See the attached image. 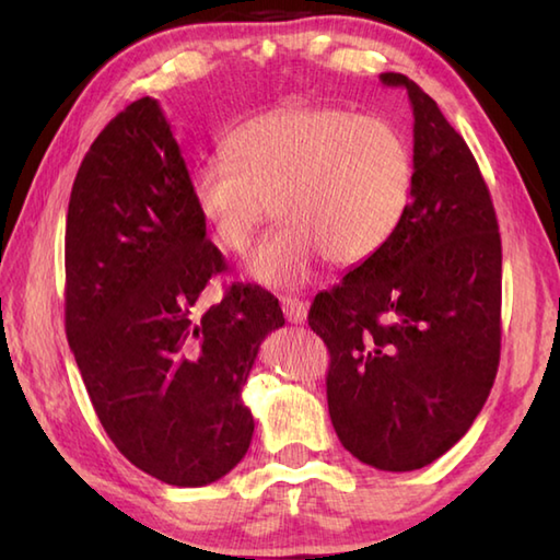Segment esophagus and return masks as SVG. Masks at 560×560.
<instances>
[{"instance_id": "esophagus-1", "label": "esophagus", "mask_w": 560, "mask_h": 560, "mask_svg": "<svg viewBox=\"0 0 560 560\" xmlns=\"http://www.w3.org/2000/svg\"><path fill=\"white\" fill-rule=\"evenodd\" d=\"M281 307H283V315H287V319H289L291 325L305 323L307 305L301 299H291V295H287V299H281Z\"/></svg>"}]
</instances>
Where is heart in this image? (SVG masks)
<instances>
[{"label": "heart", "mask_w": 560, "mask_h": 560, "mask_svg": "<svg viewBox=\"0 0 560 560\" xmlns=\"http://www.w3.org/2000/svg\"><path fill=\"white\" fill-rule=\"evenodd\" d=\"M229 156L189 175V197L213 243L243 257L271 201L283 221L255 249L247 273L265 287H299L323 257L363 265L407 219L413 153L383 117L331 105H283L237 125Z\"/></svg>", "instance_id": "obj_1"}]
</instances>
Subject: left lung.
<instances>
[{
    "label": "left lung",
    "mask_w": 560,
    "mask_h": 560,
    "mask_svg": "<svg viewBox=\"0 0 560 560\" xmlns=\"http://www.w3.org/2000/svg\"><path fill=\"white\" fill-rule=\"evenodd\" d=\"M413 110L407 219L377 255L315 295L329 349L331 425L383 471L435 462L469 431L501 359V233L477 161L438 103L404 74Z\"/></svg>",
    "instance_id": "1"
}]
</instances>
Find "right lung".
Wrapping results in <instances>:
<instances>
[{
  "label": "right lung",
  "instance_id": "add662e5",
  "mask_svg": "<svg viewBox=\"0 0 560 560\" xmlns=\"http://www.w3.org/2000/svg\"><path fill=\"white\" fill-rule=\"evenodd\" d=\"M65 269L67 341L115 447L180 489L225 477L253 440L243 387L283 313L259 287L197 307L225 261L159 101L127 105L83 156Z\"/></svg>",
  "mask_w": 560,
  "mask_h": 560
}]
</instances>
